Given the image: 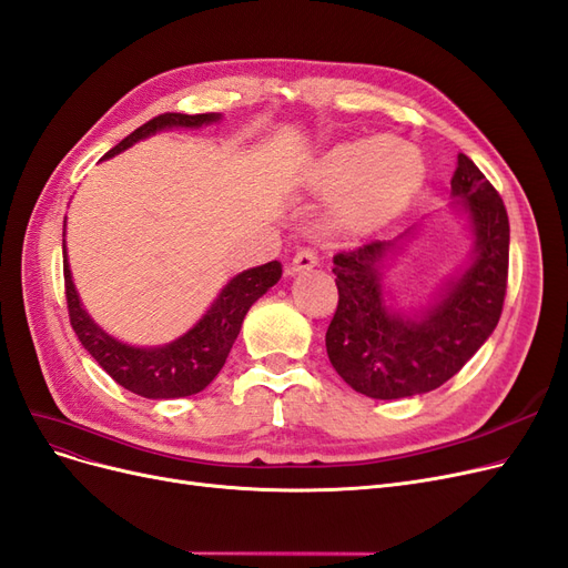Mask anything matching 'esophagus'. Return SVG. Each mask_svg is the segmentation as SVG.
Listing matches in <instances>:
<instances>
[{"mask_svg": "<svg viewBox=\"0 0 568 568\" xmlns=\"http://www.w3.org/2000/svg\"><path fill=\"white\" fill-rule=\"evenodd\" d=\"M317 265V251L315 248H301L296 256H293L288 265V275H301V272H307Z\"/></svg>", "mask_w": 568, "mask_h": 568, "instance_id": "esophagus-1", "label": "esophagus"}]
</instances>
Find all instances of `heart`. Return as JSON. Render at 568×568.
Returning <instances> with one entry per match:
<instances>
[{"instance_id":"heart-1","label":"heart","mask_w":568,"mask_h":568,"mask_svg":"<svg viewBox=\"0 0 568 568\" xmlns=\"http://www.w3.org/2000/svg\"><path fill=\"white\" fill-rule=\"evenodd\" d=\"M423 179L420 150L395 135L338 143L307 173L317 194L338 197L336 219L352 232H368L393 221L416 197Z\"/></svg>"}]
</instances>
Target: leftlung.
<instances>
[{"mask_svg":"<svg viewBox=\"0 0 568 568\" xmlns=\"http://www.w3.org/2000/svg\"><path fill=\"white\" fill-rule=\"evenodd\" d=\"M454 209L473 234L470 256L425 305L402 310L385 291V270L418 225L387 242L334 256L338 307L326 331V355L338 376L371 399L425 395L456 376L500 320L510 223L496 187L458 154Z\"/></svg>","mask_w":568,"mask_h":568,"instance_id":"1","label":"left lung"}]
</instances>
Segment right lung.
<instances>
[{"instance_id":"add662e5","label":"right lung","mask_w":568,"mask_h":568,"mask_svg":"<svg viewBox=\"0 0 568 568\" xmlns=\"http://www.w3.org/2000/svg\"><path fill=\"white\" fill-rule=\"evenodd\" d=\"M221 112L209 114H181L166 112L154 116L141 129H135L122 143H116L103 160L114 158L139 141L169 129H200L204 124L221 122ZM63 275H65V298L70 310V324L77 338L84 345L89 355L103 366L105 374L126 387L129 393L141 395L145 399H179L197 395L219 376L223 368L232 343L237 341L242 322L248 307L256 303L263 293L275 286L282 277V263L272 261L258 267H251L234 275L209 305L200 322L187 328L164 345L139 347L129 345L120 338L110 336L108 331L98 326L89 312L84 310L80 293L72 282V270L68 263V251L63 240Z\"/></svg>"}]
</instances>
